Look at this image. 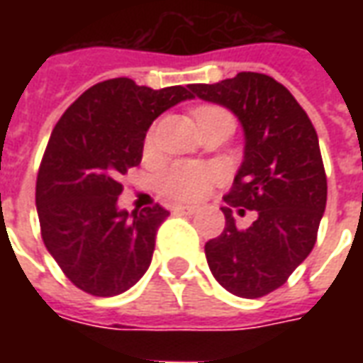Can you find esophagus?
<instances>
[{"label": "esophagus", "instance_id": "esophagus-1", "mask_svg": "<svg viewBox=\"0 0 363 363\" xmlns=\"http://www.w3.org/2000/svg\"><path fill=\"white\" fill-rule=\"evenodd\" d=\"M174 212L184 213V216H194V213H198V208H196V206L179 204V206H174Z\"/></svg>", "mask_w": 363, "mask_h": 363}]
</instances>
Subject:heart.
Masks as SVG:
<instances>
[{
    "mask_svg": "<svg viewBox=\"0 0 363 363\" xmlns=\"http://www.w3.org/2000/svg\"><path fill=\"white\" fill-rule=\"evenodd\" d=\"M216 112H223L218 106H198L194 108L196 122L204 120L206 116H212ZM221 179L220 167L212 163H200V161H179L167 169L161 174V190L167 196L181 200V202H196L204 198L216 182Z\"/></svg>",
    "mask_w": 363,
    "mask_h": 363,
    "instance_id": "b5f03b06",
    "label": "heart"
}]
</instances>
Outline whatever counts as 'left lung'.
Returning <instances> with one entry per match:
<instances>
[{
  "instance_id": "8db88e82",
  "label": "left lung",
  "mask_w": 363,
  "mask_h": 363,
  "mask_svg": "<svg viewBox=\"0 0 363 363\" xmlns=\"http://www.w3.org/2000/svg\"><path fill=\"white\" fill-rule=\"evenodd\" d=\"M192 96L225 106L245 134L243 163L223 200L257 212L237 228L229 208L220 237L206 243L213 278L229 294L262 297L286 284L317 241L327 206L319 138L307 112L270 75L241 72L220 83L190 85Z\"/></svg>"
}]
</instances>
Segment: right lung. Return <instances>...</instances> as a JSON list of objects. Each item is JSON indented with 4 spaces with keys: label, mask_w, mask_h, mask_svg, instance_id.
<instances>
[{
    "label": "right lung",
    "mask_w": 363,
    "mask_h": 363,
    "mask_svg": "<svg viewBox=\"0 0 363 363\" xmlns=\"http://www.w3.org/2000/svg\"><path fill=\"white\" fill-rule=\"evenodd\" d=\"M189 89L106 79L85 91L52 130L36 179L43 241L72 284L91 296L124 294L150 268L169 212L159 204L120 210V179L140 165L151 122L192 99Z\"/></svg>",
    "instance_id": "right-lung-1"
}]
</instances>
